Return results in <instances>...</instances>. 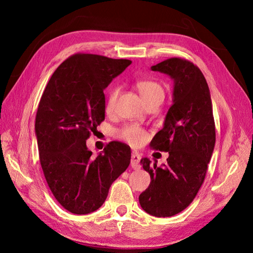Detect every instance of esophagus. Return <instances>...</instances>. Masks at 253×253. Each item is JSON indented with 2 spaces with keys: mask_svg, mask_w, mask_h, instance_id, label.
<instances>
[{
  "mask_svg": "<svg viewBox=\"0 0 253 253\" xmlns=\"http://www.w3.org/2000/svg\"><path fill=\"white\" fill-rule=\"evenodd\" d=\"M139 162H140V155H139L138 153L134 152V153L131 154V161H130L131 168L134 169H140Z\"/></svg>",
  "mask_w": 253,
  "mask_h": 253,
  "instance_id": "1",
  "label": "esophagus"
}]
</instances>
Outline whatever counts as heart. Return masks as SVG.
<instances>
[{
	"instance_id": "heart-1",
	"label": "heart",
	"mask_w": 253,
	"mask_h": 253,
	"mask_svg": "<svg viewBox=\"0 0 253 253\" xmlns=\"http://www.w3.org/2000/svg\"><path fill=\"white\" fill-rule=\"evenodd\" d=\"M136 88L139 91L140 96L146 102L147 106L154 102H162L165 97L164 87L157 81L153 79H140L136 81ZM119 93L118 85H113L109 89L106 99V110L111 111L115 108L116 100ZM116 136L119 139L124 140L131 146H140L147 139V132L143 128L135 125H125L116 130Z\"/></svg>"
}]
</instances>
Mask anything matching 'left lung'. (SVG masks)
<instances>
[{
  "instance_id": "obj_1",
  "label": "left lung",
  "mask_w": 253,
  "mask_h": 253,
  "mask_svg": "<svg viewBox=\"0 0 253 253\" xmlns=\"http://www.w3.org/2000/svg\"><path fill=\"white\" fill-rule=\"evenodd\" d=\"M152 70L174 80L173 105L149 145L169 155L163 168L152 165L148 158L140 161L152 181L139 195V203L151 215L166 217L185 210L202 186L215 145V124L209 85L198 66L175 57Z\"/></svg>"
}]
</instances>
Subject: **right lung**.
<instances>
[{"label":"right lung","instance_id":"obj_1","mask_svg":"<svg viewBox=\"0 0 253 253\" xmlns=\"http://www.w3.org/2000/svg\"><path fill=\"white\" fill-rule=\"evenodd\" d=\"M130 63L99 54H72L42 93L36 116L41 168L55 200L74 214L99 209L111 184L129 166L128 145L114 140L95 158L85 140L105 121L104 89Z\"/></svg>","mask_w":253,"mask_h":253}]
</instances>
